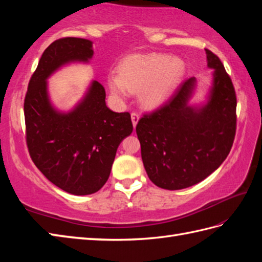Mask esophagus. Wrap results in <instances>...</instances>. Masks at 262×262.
I'll return each instance as SVG.
<instances>
[{
  "label": "esophagus",
  "instance_id": "34e87169",
  "mask_svg": "<svg viewBox=\"0 0 262 262\" xmlns=\"http://www.w3.org/2000/svg\"><path fill=\"white\" fill-rule=\"evenodd\" d=\"M132 121H133V126H134V128L136 127V125H137V122H138V120H140V115H138L136 111H133L132 113Z\"/></svg>",
  "mask_w": 262,
  "mask_h": 262
}]
</instances>
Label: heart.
I'll return each mask as SVG.
<instances>
[{
    "mask_svg": "<svg viewBox=\"0 0 262 262\" xmlns=\"http://www.w3.org/2000/svg\"><path fill=\"white\" fill-rule=\"evenodd\" d=\"M185 73V65L166 55H135L122 60L119 74L108 76L110 91L125 98L129 92H140L144 103L158 105L168 99Z\"/></svg>",
    "mask_w": 262,
    "mask_h": 262,
    "instance_id": "1",
    "label": "heart"
}]
</instances>
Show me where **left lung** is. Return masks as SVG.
Returning <instances> with one entry per match:
<instances>
[{
	"instance_id": "1",
	"label": "left lung",
	"mask_w": 262,
	"mask_h": 262,
	"mask_svg": "<svg viewBox=\"0 0 262 262\" xmlns=\"http://www.w3.org/2000/svg\"><path fill=\"white\" fill-rule=\"evenodd\" d=\"M205 51L208 68L214 69L208 102L202 108L188 104L196 83L190 77L136 126L144 168L162 189L179 190L203 181L224 162L234 142V86L219 56Z\"/></svg>"
}]
</instances>
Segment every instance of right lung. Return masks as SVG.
I'll use <instances>...</instances> for the list:
<instances>
[{
  "label": "right lung",
  "mask_w": 262,
  "mask_h": 262,
  "mask_svg": "<svg viewBox=\"0 0 262 262\" xmlns=\"http://www.w3.org/2000/svg\"><path fill=\"white\" fill-rule=\"evenodd\" d=\"M92 55L88 39L65 37L52 42L33 72L24 103L26 142L32 162L55 186L77 196L103 187L117 148L133 132L129 113L111 111L98 81L92 82L71 113H58L49 102L48 76L64 64L88 62Z\"/></svg>",
  "instance_id": "add662e5"
}]
</instances>
